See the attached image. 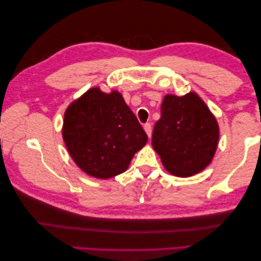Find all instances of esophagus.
<instances>
[{
  "mask_svg": "<svg viewBox=\"0 0 261 261\" xmlns=\"http://www.w3.org/2000/svg\"><path fill=\"white\" fill-rule=\"evenodd\" d=\"M143 129H145L148 137L150 138L151 137V124L150 123H146L145 125H143Z\"/></svg>",
  "mask_w": 261,
  "mask_h": 261,
  "instance_id": "34e87169",
  "label": "esophagus"
}]
</instances>
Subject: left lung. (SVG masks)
<instances>
[{"label":"left lung","instance_id":"left-lung-1","mask_svg":"<svg viewBox=\"0 0 261 261\" xmlns=\"http://www.w3.org/2000/svg\"><path fill=\"white\" fill-rule=\"evenodd\" d=\"M219 138L218 121L198 94L165 95L151 143L168 173L177 177L201 173L212 162Z\"/></svg>","mask_w":261,"mask_h":261}]
</instances>
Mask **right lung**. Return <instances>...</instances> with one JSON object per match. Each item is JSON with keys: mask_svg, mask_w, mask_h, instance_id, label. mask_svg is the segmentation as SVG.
Here are the masks:
<instances>
[{"mask_svg": "<svg viewBox=\"0 0 261 261\" xmlns=\"http://www.w3.org/2000/svg\"><path fill=\"white\" fill-rule=\"evenodd\" d=\"M62 134L74 163L99 179L124 173L148 141L122 94L99 87L90 88L68 105Z\"/></svg>", "mask_w": 261, "mask_h": 261, "instance_id": "right-lung-1", "label": "right lung"}]
</instances>
